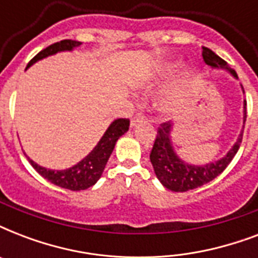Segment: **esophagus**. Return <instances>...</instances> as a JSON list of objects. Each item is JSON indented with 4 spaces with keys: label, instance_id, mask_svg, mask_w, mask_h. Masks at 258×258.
Wrapping results in <instances>:
<instances>
[{
    "label": "esophagus",
    "instance_id": "1",
    "mask_svg": "<svg viewBox=\"0 0 258 258\" xmlns=\"http://www.w3.org/2000/svg\"><path fill=\"white\" fill-rule=\"evenodd\" d=\"M146 117L142 115V113H138V115H135V116L131 119V125H137L139 121H145Z\"/></svg>",
    "mask_w": 258,
    "mask_h": 258
}]
</instances>
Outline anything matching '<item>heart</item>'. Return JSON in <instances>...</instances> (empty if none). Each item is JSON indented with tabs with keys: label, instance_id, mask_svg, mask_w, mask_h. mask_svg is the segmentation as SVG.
I'll use <instances>...</instances> for the list:
<instances>
[{
	"label": "heart",
	"instance_id": "heart-1",
	"mask_svg": "<svg viewBox=\"0 0 258 258\" xmlns=\"http://www.w3.org/2000/svg\"><path fill=\"white\" fill-rule=\"evenodd\" d=\"M171 70L169 71V74ZM192 83V78H188L183 80L175 87L167 89L163 95L161 96L158 101V107L162 112L171 115V113L179 112L180 109L183 108L184 103H186V97H187V91L190 84Z\"/></svg>",
	"mask_w": 258,
	"mask_h": 258
}]
</instances>
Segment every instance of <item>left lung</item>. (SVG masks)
I'll use <instances>...</instances> for the list:
<instances>
[{
	"label": "left lung",
	"mask_w": 258,
	"mask_h": 258,
	"mask_svg": "<svg viewBox=\"0 0 258 258\" xmlns=\"http://www.w3.org/2000/svg\"><path fill=\"white\" fill-rule=\"evenodd\" d=\"M202 57L208 66L229 70L228 62L206 46H202ZM230 72L237 76L233 70H230ZM245 105H246V101H245ZM245 117H246V109H245ZM170 131H171L170 121H165L158 127L157 138L154 142L153 150L150 153V161L153 163L154 171L157 174L158 179L161 180V183L166 188L172 190V191L192 190V188L200 187L202 184L208 183L217 178L232 162L240 149L241 142H242V134H241L238 141L234 143L233 149L226 154V157L217 161L216 163H209L205 166H191L182 162L175 155L174 150H172L171 141H170Z\"/></svg>",
	"instance_id": "1"
}]
</instances>
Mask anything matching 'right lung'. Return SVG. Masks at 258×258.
<instances>
[{"mask_svg":"<svg viewBox=\"0 0 258 258\" xmlns=\"http://www.w3.org/2000/svg\"><path fill=\"white\" fill-rule=\"evenodd\" d=\"M80 44L82 42L75 41V40H62V41L54 42L52 45L46 46L45 49H42L41 52H38L30 60L28 67L32 66L37 60H41V58L49 56V54H54L56 52H60V50H71L75 46L80 45ZM128 128L130 119H123L121 117V119H116L115 121H112V124L109 125L108 130L105 131L100 142L92 150V153L87 155L82 162H79L78 165H75L71 169L61 170V171L46 170L29 159L30 165L33 166V169L40 175L49 180L50 183L60 186V187L68 188V190H74V191L86 190V188L91 187L92 184H95L99 180L105 165H107V162H108L109 155L112 154L115 143L123 134L128 131Z\"/></svg>","mask_w":258,"mask_h":258,"instance_id":"add662e5","label":"right lung"}]
</instances>
